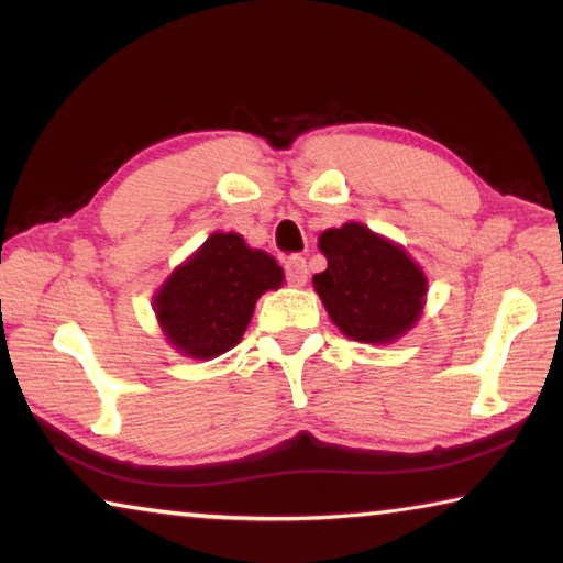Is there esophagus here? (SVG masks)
<instances>
[{
  "mask_svg": "<svg viewBox=\"0 0 563 563\" xmlns=\"http://www.w3.org/2000/svg\"><path fill=\"white\" fill-rule=\"evenodd\" d=\"M284 276L291 287H305L307 282V261L302 256H289L284 264Z\"/></svg>",
  "mask_w": 563,
  "mask_h": 563,
  "instance_id": "esophagus-1",
  "label": "esophagus"
}]
</instances>
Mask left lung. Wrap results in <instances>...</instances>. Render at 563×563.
Listing matches in <instances>:
<instances>
[{"mask_svg": "<svg viewBox=\"0 0 563 563\" xmlns=\"http://www.w3.org/2000/svg\"><path fill=\"white\" fill-rule=\"evenodd\" d=\"M328 268L312 284L330 320L353 341L389 343L420 318L428 282L420 266L361 222L325 230Z\"/></svg>", "mask_w": 563, "mask_h": 563, "instance_id": "8db88e82", "label": "left lung"}]
</instances>
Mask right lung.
I'll return each instance as SVG.
<instances>
[{
  "instance_id": "add662e5",
  "label": "right lung",
  "mask_w": 563,
  "mask_h": 563,
  "mask_svg": "<svg viewBox=\"0 0 563 563\" xmlns=\"http://www.w3.org/2000/svg\"><path fill=\"white\" fill-rule=\"evenodd\" d=\"M282 282L268 253L249 249L235 233H214L168 276L153 307L176 349L191 358H214L238 345L256 299Z\"/></svg>"
}]
</instances>
